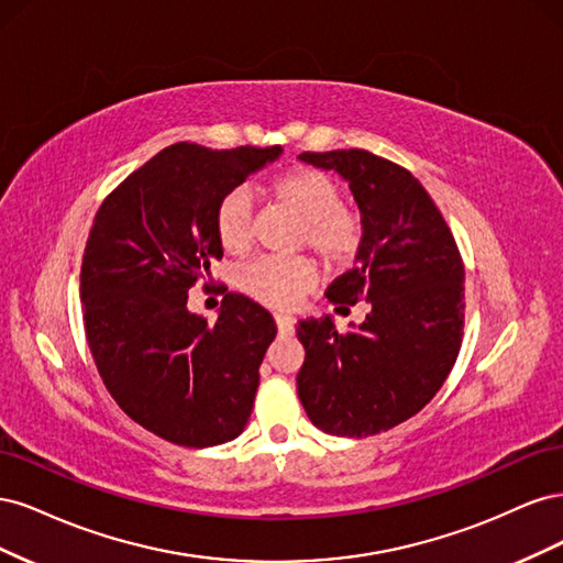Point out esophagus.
I'll use <instances>...</instances> for the list:
<instances>
[{"label": "esophagus", "mask_w": 563, "mask_h": 563, "mask_svg": "<svg viewBox=\"0 0 563 563\" xmlns=\"http://www.w3.org/2000/svg\"><path fill=\"white\" fill-rule=\"evenodd\" d=\"M275 321H277V329L282 335H294L296 331V317L291 314H275Z\"/></svg>", "instance_id": "34e87169"}]
</instances>
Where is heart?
<instances>
[{"mask_svg":"<svg viewBox=\"0 0 563 563\" xmlns=\"http://www.w3.org/2000/svg\"><path fill=\"white\" fill-rule=\"evenodd\" d=\"M279 207L300 220L298 246H308L329 267L345 265L360 249L362 228L347 207L338 183L317 168H294L269 185ZM216 234L230 253L249 246L253 234V201L246 190H232L218 203ZM244 291L269 308H294L314 284V265L308 258H275L263 255L240 272Z\"/></svg>","mask_w":563,"mask_h":563,"instance_id":"b5f03b06","label":"heart"}]
</instances>
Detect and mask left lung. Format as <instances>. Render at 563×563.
Listing matches in <instances>:
<instances>
[{
	"label": "left lung",
	"mask_w": 563,
	"mask_h": 563,
	"mask_svg": "<svg viewBox=\"0 0 563 563\" xmlns=\"http://www.w3.org/2000/svg\"><path fill=\"white\" fill-rule=\"evenodd\" d=\"M298 159L347 180L362 213L356 263L327 298L347 312L368 302L345 333L331 317L298 321V397L319 430L371 437L416 416L444 385L463 340L465 267L446 220L406 168L366 150Z\"/></svg>",
	"instance_id": "1"
}]
</instances>
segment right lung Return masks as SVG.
Returning a JSON list of instances; mask_svg holds the SVG:
<instances>
[{"label": "right lung", "instance_id": "add662e5", "mask_svg": "<svg viewBox=\"0 0 563 563\" xmlns=\"http://www.w3.org/2000/svg\"><path fill=\"white\" fill-rule=\"evenodd\" d=\"M279 157V145L176 143L93 218L79 286L93 362L119 408L172 444L218 446L249 422L275 319L228 294L211 327L187 308V291L223 258L218 203Z\"/></svg>", "mask_w": 563, "mask_h": 563}]
</instances>
